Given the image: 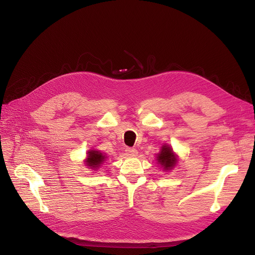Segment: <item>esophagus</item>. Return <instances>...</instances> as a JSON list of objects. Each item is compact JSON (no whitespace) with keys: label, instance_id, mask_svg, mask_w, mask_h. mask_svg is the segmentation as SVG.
Returning <instances> with one entry per match:
<instances>
[{"label":"esophagus","instance_id":"34e87169","mask_svg":"<svg viewBox=\"0 0 255 255\" xmlns=\"http://www.w3.org/2000/svg\"><path fill=\"white\" fill-rule=\"evenodd\" d=\"M126 154L128 156H137L138 152L135 149H131V148H127L126 149Z\"/></svg>","mask_w":255,"mask_h":255}]
</instances>
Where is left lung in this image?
Returning <instances> with one entry per match:
<instances>
[{"label":"left lung","mask_w":255,"mask_h":255,"mask_svg":"<svg viewBox=\"0 0 255 255\" xmlns=\"http://www.w3.org/2000/svg\"><path fill=\"white\" fill-rule=\"evenodd\" d=\"M157 164L163 168L164 171H170L173 169L179 161V156L173 152L171 145L163 143L160 152L156 156Z\"/></svg>","instance_id":"1"}]
</instances>
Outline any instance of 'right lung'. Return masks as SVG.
Here are the masks:
<instances>
[{"mask_svg":"<svg viewBox=\"0 0 255 255\" xmlns=\"http://www.w3.org/2000/svg\"><path fill=\"white\" fill-rule=\"evenodd\" d=\"M106 154L97 151V150H90L87 153V157L85 159L84 163L86 164V166H88V168H91L93 170H97L101 164L105 161L106 159Z\"/></svg>","mask_w":255,"mask_h":255,"instance_id":"add662e5","label":"right lung"}]
</instances>
